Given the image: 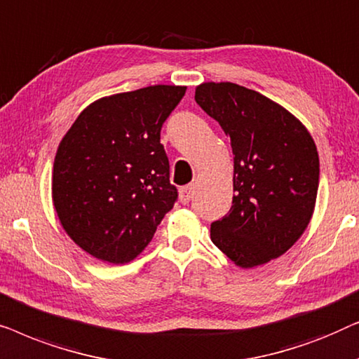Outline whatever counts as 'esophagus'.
<instances>
[{"mask_svg": "<svg viewBox=\"0 0 359 359\" xmlns=\"http://www.w3.org/2000/svg\"><path fill=\"white\" fill-rule=\"evenodd\" d=\"M193 193H194V184H188V186H183V188H180V201L183 204H188L191 198H193Z\"/></svg>", "mask_w": 359, "mask_h": 359, "instance_id": "esophagus-1", "label": "esophagus"}]
</instances>
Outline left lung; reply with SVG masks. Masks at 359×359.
<instances>
[{"label": "left lung", "mask_w": 359, "mask_h": 359, "mask_svg": "<svg viewBox=\"0 0 359 359\" xmlns=\"http://www.w3.org/2000/svg\"><path fill=\"white\" fill-rule=\"evenodd\" d=\"M194 100L230 137L233 199L210 240L248 269L286 253L316 209L318 154L306 126L281 104L230 81L196 86Z\"/></svg>", "instance_id": "8db88e82"}]
</instances>
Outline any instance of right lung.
Instances as JSON below:
<instances>
[{"mask_svg":"<svg viewBox=\"0 0 359 359\" xmlns=\"http://www.w3.org/2000/svg\"><path fill=\"white\" fill-rule=\"evenodd\" d=\"M186 86L155 85L85 107L57 149L52 201L62 227L101 262L129 263L173 209L178 191L160 130Z\"/></svg>","mask_w":359,"mask_h":359,"instance_id":"add662e5","label":"right lung"}]
</instances>
